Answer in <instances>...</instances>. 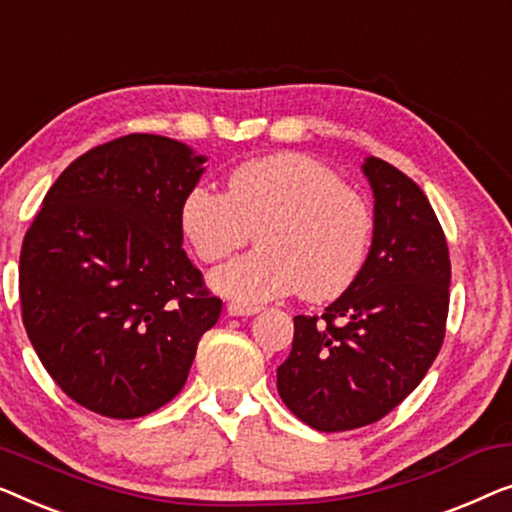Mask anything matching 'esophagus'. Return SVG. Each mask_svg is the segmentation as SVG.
Returning a JSON list of instances; mask_svg holds the SVG:
<instances>
[{"label": "esophagus", "mask_w": 512, "mask_h": 512, "mask_svg": "<svg viewBox=\"0 0 512 512\" xmlns=\"http://www.w3.org/2000/svg\"><path fill=\"white\" fill-rule=\"evenodd\" d=\"M262 311L259 306H248V304H236V301H232V304L227 306V313L234 315V318H239V315H255Z\"/></svg>", "instance_id": "1"}]
</instances>
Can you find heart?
I'll return each instance as SVG.
<instances>
[{"label": "heart", "instance_id": "b5f03b06", "mask_svg": "<svg viewBox=\"0 0 512 512\" xmlns=\"http://www.w3.org/2000/svg\"><path fill=\"white\" fill-rule=\"evenodd\" d=\"M259 248L211 276L243 304L299 290L308 301L336 299L369 257L373 213L325 164L299 153L250 160L232 171L227 194L197 185L181 204V232L201 262L215 264L248 243Z\"/></svg>", "mask_w": 512, "mask_h": 512}]
</instances>
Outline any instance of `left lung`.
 <instances>
[{"mask_svg":"<svg viewBox=\"0 0 512 512\" xmlns=\"http://www.w3.org/2000/svg\"><path fill=\"white\" fill-rule=\"evenodd\" d=\"M373 241L364 269L318 315L294 318L278 394L318 431L378 422L422 383L441 350L450 304V255L429 199L385 160L366 157Z\"/></svg>","mask_w":512,"mask_h":512,"instance_id":"obj_1","label":"left lung"}]
</instances>
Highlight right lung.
<instances>
[{"label": "right lung", "mask_w": 512, "mask_h": 512, "mask_svg": "<svg viewBox=\"0 0 512 512\" xmlns=\"http://www.w3.org/2000/svg\"><path fill=\"white\" fill-rule=\"evenodd\" d=\"M204 162L167 136H120L71 162L27 229L23 325L50 378L92 413L132 420L169 403L220 318L181 232Z\"/></svg>", "instance_id": "obj_1"}]
</instances>
